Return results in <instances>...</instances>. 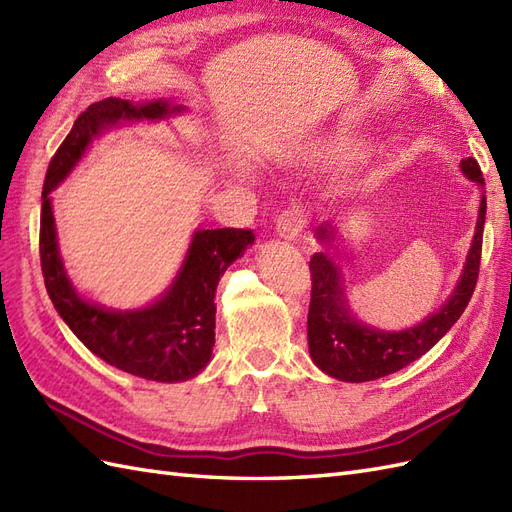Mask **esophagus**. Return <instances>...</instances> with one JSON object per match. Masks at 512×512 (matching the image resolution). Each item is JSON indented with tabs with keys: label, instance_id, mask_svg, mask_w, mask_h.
<instances>
[{
	"label": "esophagus",
	"instance_id": "34e87169",
	"mask_svg": "<svg viewBox=\"0 0 512 512\" xmlns=\"http://www.w3.org/2000/svg\"><path fill=\"white\" fill-rule=\"evenodd\" d=\"M304 228V215L299 210H282L276 219V232L284 241H295Z\"/></svg>",
	"mask_w": 512,
	"mask_h": 512
}]
</instances>
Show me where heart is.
<instances>
[{"mask_svg":"<svg viewBox=\"0 0 512 512\" xmlns=\"http://www.w3.org/2000/svg\"><path fill=\"white\" fill-rule=\"evenodd\" d=\"M367 145L369 136L363 128L354 126V123L341 121L328 132L308 139L297 149V160L313 167L350 165V162L365 154Z\"/></svg>","mask_w":512,"mask_h":512,"instance_id":"b5f03b06","label":"heart"}]
</instances>
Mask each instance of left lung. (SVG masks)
<instances>
[{
  "mask_svg": "<svg viewBox=\"0 0 512 512\" xmlns=\"http://www.w3.org/2000/svg\"><path fill=\"white\" fill-rule=\"evenodd\" d=\"M460 171L467 180L480 186L484 184L476 158L460 160ZM484 219L486 197L482 191L476 232H473L467 260L452 295L436 313L417 326L397 332L367 326L354 317L350 302H347L343 273L336 263L341 230L330 221L319 223L315 228V239L323 245V252L310 258L313 291H310L308 308V352L313 363L330 378L343 382H369L400 371L426 354L465 313L473 289H476Z\"/></svg>",
  "mask_w": 512,
  "mask_h": 512,
  "instance_id": "8db88e82",
  "label": "left lung"
}]
</instances>
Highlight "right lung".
<instances>
[{
  "mask_svg": "<svg viewBox=\"0 0 512 512\" xmlns=\"http://www.w3.org/2000/svg\"><path fill=\"white\" fill-rule=\"evenodd\" d=\"M180 112L184 106L167 99L134 104L108 97L91 104L49 162L41 206V269L58 315L104 363L156 382L191 380L210 363L217 284L234 260L254 245V232L197 228L165 293L143 308H106L84 299L67 276L58 247L52 191L69 176L99 134L126 121H160Z\"/></svg>",
  "mask_w": 512,
  "mask_h": 512,
  "instance_id": "1",
  "label": "right lung"
}]
</instances>
